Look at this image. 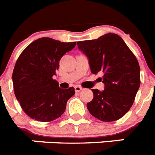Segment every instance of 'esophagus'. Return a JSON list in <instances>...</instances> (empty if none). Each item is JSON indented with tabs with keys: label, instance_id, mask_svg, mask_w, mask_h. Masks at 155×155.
<instances>
[{
	"label": "esophagus",
	"instance_id": "1",
	"mask_svg": "<svg viewBox=\"0 0 155 155\" xmlns=\"http://www.w3.org/2000/svg\"><path fill=\"white\" fill-rule=\"evenodd\" d=\"M83 90V88L80 87V86H75V92H80V91H82Z\"/></svg>",
	"mask_w": 155,
	"mask_h": 155
}]
</instances>
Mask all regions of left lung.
I'll return each instance as SVG.
<instances>
[{"label":"left lung","mask_w":155,"mask_h":155,"mask_svg":"<svg viewBox=\"0 0 155 155\" xmlns=\"http://www.w3.org/2000/svg\"><path fill=\"white\" fill-rule=\"evenodd\" d=\"M87 57L93 74H103L102 91L92 89L94 97L87 104L90 114L105 122L117 120L131 109L140 86L139 62L121 37L108 33L97 39L77 41Z\"/></svg>","instance_id":"1"}]
</instances>
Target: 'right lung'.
<instances>
[{"mask_svg":"<svg viewBox=\"0 0 155 155\" xmlns=\"http://www.w3.org/2000/svg\"><path fill=\"white\" fill-rule=\"evenodd\" d=\"M76 45L50 38L31 42L21 53L12 72L14 92L25 114L34 120L53 121L64 113L74 87L61 89L53 75L61 58Z\"/></svg>","mask_w":155,"mask_h":155,"instance_id":"1","label":"right lung"}]
</instances>
